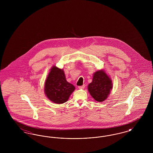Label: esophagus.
Returning a JSON list of instances; mask_svg holds the SVG:
<instances>
[{"mask_svg": "<svg viewBox=\"0 0 153 153\" xmlns=\"http://www.w3.org/2000/svg\"><path fill=\"white\" fill-rule=\"evenodd\" d=\"M85 87V85H82V86H79V88L80 89H84V88Z\"/></svg>", "mask_w": 153, "mask_h": 153, "instance_id": "obj_1", "label": "esophagus"}]
</instances>
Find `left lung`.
Here are the masks:
<instances>
[{
	"label": "left lung",
	"instance_id": "8db88e82",
	"mask_svg": "<svg viewBox=\"0 0 153 153\" xmlns=\"http://www.w3.org/2000/svg\"><path fill=\"white\" fill-rule=\"evenodd\" d=\"M113 87L112 80L104 70L94 73L92 81L88 85V91L90 95L98 102L105 100Z\"/></svg>",
	"mask_w": 153,
	"mask_h": 153
}]
</instances>
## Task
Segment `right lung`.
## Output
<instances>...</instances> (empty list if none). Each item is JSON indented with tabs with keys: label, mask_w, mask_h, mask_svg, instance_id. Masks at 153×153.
I'll return each instance as SVG.
<instances>
[{
	"label": "right lung",
	"mask_w": 153,
	"mask_h": 153,
	"mask_svg": "<svg viewBox=\"0 0 153 153\" xmlns=\"http://www.w3.org/2000/svg\"><path fill=\"white\" fill-rule=\"evenodd\" d=\"M75 89L74 86L66 80L63 69L53 66L45 82L44 92L46 97L56 104L67 102Z\"/></svg>",
	"instance_id": "right-lung-1"
}]
</instances>
